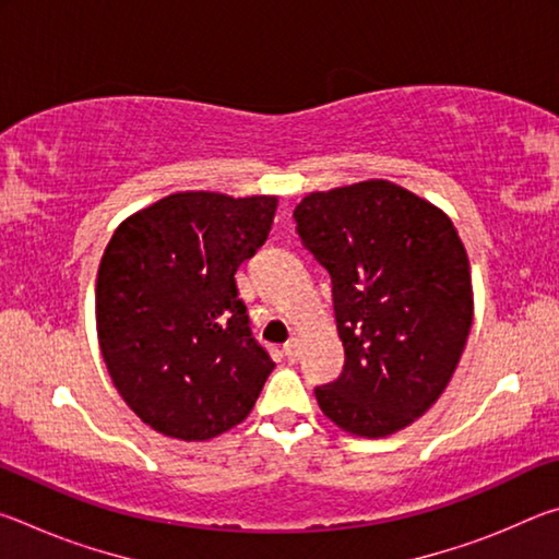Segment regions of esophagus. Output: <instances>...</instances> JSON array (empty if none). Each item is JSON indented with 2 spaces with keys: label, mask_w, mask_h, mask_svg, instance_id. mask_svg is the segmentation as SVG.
I'll return each instance as SVG.
<instances>
[{
  "label": "esophagus",
  "mask_w": 559,
  "mask_h": 559,
  "mask_svg": "<svg viewBox=\"0 0 559 559\" xmlns=\"http://www.w3.org/2000/svg\"><path fill=\"white\" fill-rule=\"evenodd\" d=\"M283 355H286L290 362H296L298 359V355H300V343H298V337H290L286 345H283Z\"/></svg>",
  "instance_id": "34e87169"
}]
</instances>
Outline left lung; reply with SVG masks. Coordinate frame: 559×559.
<instances>
[{"instance_id":"8db88e82","label":"left lung","mask_w":559,"mask_h":559,"mask_svg":"<svg viewBox=\"0 0 559 559\" xmlns=\"http://www.w3.org/2000/svg\"><path fill=\"white\" fill-rule=\"evenodd\" d=\"M296 231L333 281L343 374L316 386L330 421L380 439L439 400L473 323L466 249L447 214L384 179L313 192Z\"/></svg>"}]
</instances>
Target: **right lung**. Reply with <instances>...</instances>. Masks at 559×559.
<instances>
[{
    "label": "right lung",
    "instance_id": "1",
    "mask_svg": "<svg viewBox=\"0 0 559 559\" xmlns=\"http://www.w3.org/2000/svg\"><path fill=\"white\" fill-rule=\"evenodd\" d=\"M276 197L177 192L128 216L96 281L103 359L147 427L206 441L241 424L273 370L236 269L269 239Z\"/></svg>",
    "mask_w": 559,
    "mask_h": 559
}]
</instances>
